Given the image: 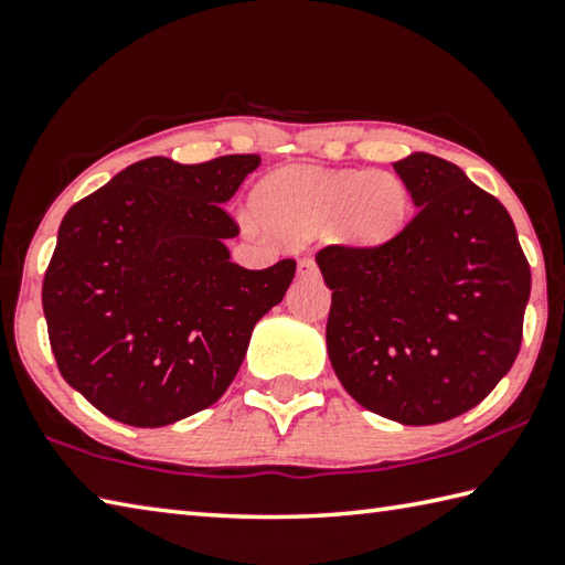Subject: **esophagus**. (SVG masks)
<instances>
[{"mask_svg": "<svg viewBox=\"0 0 565 565\" xmlns=\"http://www.w3.org/2000/svg\"><path fill=\"white\" fill-rule=\"evenodd\" d=\"M298 273L302 277H315L318 275V263H315L312 257H302V260L298 263Z\"/></svg>", "mask_w": 565, "mask_h": 565, "instance_id": "esophagus-1", "label": "esophagus"}]
</instances>
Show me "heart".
I'll return each instance as SVG.
<instances>
[{"label": "heart", "mask_w": 565, "mask_h": 565, "mask_svg": "<svg viewBox=\"0 0 565 565\" xmlns=\"http://www.w3.org/2000/svg\"><path fill=\"white\" fill-rule=\"evenodd\" d=\"M255 213L288 241L328 233L350 247H380L409 221V191L387 171L285 168L267 175L253 195Z\"/></svg>", "instance_id": "1"}]
</instances>
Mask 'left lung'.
<instances>
[{"instance_id":"8db88e82","label":"left lung","mask_w":565,"mask_h":565,"mask_svg":"<svg viewBox=\"0 0 565 565\" xmlns=\"http://www.w3.org/2000/svg\"><path fill=\"white\" fill-rule=\"evenodd\" d=\"M419 207L380 247L318 253L328 354L354 402L412 427L449 422L516 360L531 267L507 207L431 153L394 163Z\"/></svg>"}]
</instances>
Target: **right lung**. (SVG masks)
Here are the masks:
<instances>
[{"label":"right lung","mask_w":565,"mask_h":565,"mask_svg":"<svg viewBox=\"0 0 565 565\" xmlns=\"http://www.w3.org/2000/svg\"><path fill=\"white\" fill-rule=\"evenodd\" d=\"M260 156L183 166L153 156L68 207L42 305L62 377L98 412L166 427L231 387L255 322L285 298L295 260L231 263L225 203Z\"/></svg>","instance_id":"obj_1"}]
</instances>
